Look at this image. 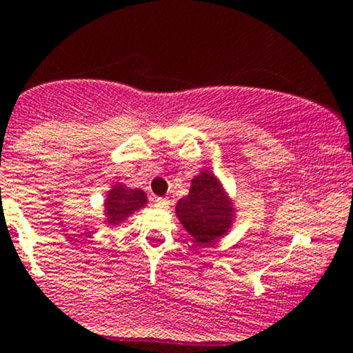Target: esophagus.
<instances>
[{"label": "esophagus", "instance_id": "1", "mask_svg": "<svg viewBox=\"0 0 353 353\" xmlns=\"http://www.w3.org/2000/svg\"><path fill=\"white\" fill-rule=\"evenodd\" d=\"M154 204H156V208L168 209L169 204H171V201H169L168 197H157V199H154Z\"/></svg>", "mask_w": 353, "mask_h": 353}]
</instances>
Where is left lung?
I'll return each instance as SVG.
<instances>
[{
    "instance_id": "left-lung-1",
    "label": "left lung",
    "mask_w": 353,
    "mask_h": 353,
    "mask_svg": "<svg viewBox=\"0 0 353 353\" xmlns=\"http://www.w3.org/2000/svg\"><path fill=\"white\" fill-rule=\"evenodd\" d=\"M181 224L197 244H212L229 232L234 222V204L212 172L202 171L190 182V190L177 202Z\"/></svg>"
}]
</instances>
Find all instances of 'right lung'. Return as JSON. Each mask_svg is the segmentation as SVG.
Instances as JSON below:
<instances>
[{
  "label": "right lung",
  "instance_id": "right-lung-1",
  "mask_svg": "<svg viewBox=\"0 0 353 353\" xmlns=\"http://www.w3.org/2000/svg\"><path fill=\"white\" fill-rule=\"evenodd\" d=\"M148 204L145 192L141 189H129L124 184L112 185L108 192L106 202H104V212H106V222L109 225H116L123 222L131 214Z\"/></svg>",
  "mask_w": 353,
  "mask_h": 353
}]
</instances>
